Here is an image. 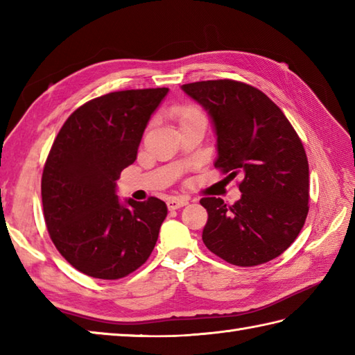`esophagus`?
<instances>
[{
  "label": "esophagus",
  "mask_w": 355,
  "mask_h": 355,
  "mask_svg": "<svg viewBox=\"0 0 355 355\" xmlns=\"http://www.w3.org/2000/svg\"><path fill=\"white\" fill-rule=\"evenodd\" d=\"M187 202H189V201L184 200V198H171V200H168V202H166V205H168L169 210H175V209H180V207L186 206Z\"/></svg>",
  "instance_id": "1"
}]
</instances>
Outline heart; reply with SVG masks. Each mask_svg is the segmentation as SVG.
<instances>
[{
    "label": "heart",
    "mask_w": 355,
    "mask_h": 355,
    "mask_svg": "<svg viewBox=\"0 0 355 355\" xmlns=\"http://www.w3.org/2000/svg\"><path fill=\"white\" fill-rule=\"evenodd\" d=\"M173 114L178 119V123L183 122L186 119H191L195 116H202V112L197 108V107H192V105H183V107H177L173 110Z\"/></svg>",
    "instance_id": "b5f03b06"
}]
</instances>
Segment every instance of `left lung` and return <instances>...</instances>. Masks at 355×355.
<instances>
[{
    "mask_svg": "<svg viewBox=\"0 0 355 355\" xmlns=\"http://www.w3.org/2000/svg\"><path fill=\"white\" fill-rule=\"evenodd\" d=\"M212 120L215 168L238 173L241 198H201L209 220L202 243L233 266L253 267L277 258L302 230L310 172L302 141L288 119L258 88L221 79L182 85Z\"/></svg>",
    "mask_w": 355,
    "mask_h": 355,
    "instance_id": "8db88e82",
    "label": "left lung"
}]
</instances>
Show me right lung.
Segmentation results:
<instances>
[{
	"instance_id": "obj_1",
	"label": "right lung",
	"mask_w": 355,
	"mask_h": 355,
	"mask_svg": "<svg viewBox=\"0 0 355 355\" xmlns=\"http://www.w3.org/2000/svg\"><path fill=\"white\" fill-rule=\"evenodd\" d=\"M168 88L126 89L82 105L59 131L44 166L41 195L53 244L97 279L125 277L153 253L164 201L123 202L116 182L137 158L141 135Z\"/></svg>"
}]
</instances>
